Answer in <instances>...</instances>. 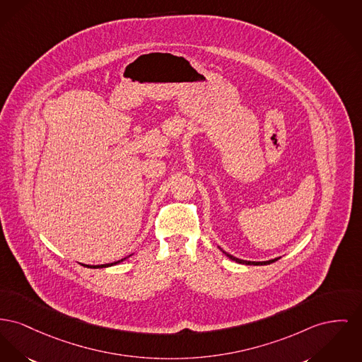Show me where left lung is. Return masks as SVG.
I'll list each match as a JSON object with an SVG mask.
<instances>
[{"mask_svg": "<svg viewBox=\"0 0 362 362\" xmlns=\"http://www.w3.org/2000/svg\"><path fill=\"white\" fill-rule=\"evenodd\" d=\"M218 249L224 253V255H227L230 259H233L235 262H238V264H243V265H268V264H272V262H275L277 261L280 257H276V258H272V259H268V261H246V259H240V258H236L234 255H228L227 252H224L220 246H218Z\"/></svg>", "mask_w": 362, "mask_h": 362, "instance_id": "8db88e82", "label": "left lung"}]
</instances>
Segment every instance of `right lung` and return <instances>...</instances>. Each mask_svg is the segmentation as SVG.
Wrapping results in <instances>:
<instances>
[{
    "label": "right lung",
    "mask_w": 362,
    "mask_h": 362,
    "mask_svg": "<svg viewBox=\"0 0 362 362\" xmlns=\"http://www.w3.org/2000/svg\"><path fill=\"white\" fill-rule=\"evenodd\" d=\"M132 255H128V257H131ZM128 257L126 258H122V259H119V261H115V262H110V264H103V265H86V264H82L83 267L86 268H94V269H97V268H107V267H113V265H117V264H120L122 261H124V259H127Z\"/></svg>",
    "instance_id": "obj_1"
}]
</instances>
